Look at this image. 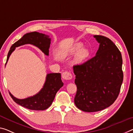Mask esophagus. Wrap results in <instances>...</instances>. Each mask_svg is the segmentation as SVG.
Instances as JSON below:
<instances>
[{
	"label": "esophagus",
	"mask_w": 133,
	"mask_h": 133,
	"mask_svg": "<svg viewBox=\"0 0 133 133\" xmlns=\"http://www.w3.org/2000/svg\"><path fill=\"white\" fill-rule=\"evenodd\" d=\"M62 77L64 80H69V79H72V76L70 72L66 71L62 74Z\"/></svg>",
	"instance_id": "1"
}]
</instances>
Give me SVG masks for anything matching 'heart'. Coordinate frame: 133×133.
I'll return each instance as SVG.
<instances>
[{"label": "heart", "mask_w": 133, "mask_h": 133, "mask_svg": "<svg viewBox=\"0 0 133 133\" xmlns=\"http://www.w3.org/2000/svg\"><path fill=\"white\" fill-rule=\"evenodd\" d=\"M83 44L82 43L78 42L70 47L68 49L63 50L59 53V57L61 58H65L70 55L77 54L75 55L73 60V63L75 65H78L82 63L89 56L90 51L87 48H82ZM82 49L81 50V49Z\"/></svg>", "instance_id": "obj_1"}]
</instances>
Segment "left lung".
I'll return each mask as SVG.
<instances>
[{
  "label": "left lung",
  "mask_w": 133,
  "mask_h": 133,
  "mask_svg": "<svg viewBox=\"0 0 133 133\" xmlns=\"http://www.w3.org/2000/svg\"><path fill=\"white\" fill-rule=\"evenodd\" d=\"M94 37L100 44L95 56L73 66L77 87L75 105L87 112L101 111L113 104L123 81L119 49L108 37L98 35Z\"/></svg>",
  "instance_id": "obj_1"
}]
</instances>
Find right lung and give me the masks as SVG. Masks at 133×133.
I'll return each mask as SVG.
<instances>
[{
  "instance_id": "right-lung-1",
  "label": "right lung",
  "mask_w": 133,
  "mask_h": 133,
  "mask_svg": "<svg viewBox=\"0 0 133 133\" xmlns=\"http://www.w3.org/2000/svg\"><path fill=\"white\" fill-rule=\"evenodd\" d=\"M50 40V38L48 35L36 31L25 34L21 38L12 44L8 52L6 64L9 59L10 55L15 48L25 44H31L37 47L44 54L48 56ZM63 85L64 83L61 80L60 73H50L47 74L43 87L39 92L33 96L24 99H19L14 97L10 92L9 95L14 102L22 107L30 110L43 111L46 109L51 105L57 91L63 86Z\"/></svg>"
}]
</instances>
